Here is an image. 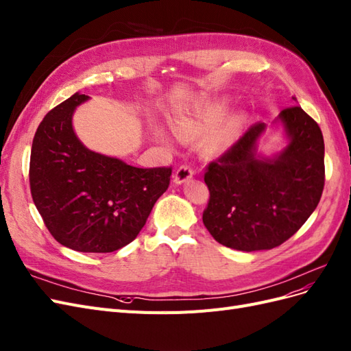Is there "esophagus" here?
Wrapping results in <instances>:
<instances>
[{"instance_id":"1","label":"esophagus","mask_w":351,"mask_h":351,"mask_svg":"<svg viewBox=\"0 0 351 351\" xmlns=\"http://www.w3.org/2000/svg\"><path fill=\"white\" fill-rule=\"evenodd\" d=\"M192 175H194V171H192V167L188 166V165H182V166L178 169L176 173H175V179H173L175 184L180 185V184L186 182L188 179L192 178Z\"/></svg>"}]
</instances>
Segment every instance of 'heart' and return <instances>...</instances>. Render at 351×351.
Instances as JSON below:
<instances>
[{
	"label": "heart",
	"instance_id": "obj_1",
	"mask_svg": "<svg viewBox=\"0 0 351 351\" xmlns=\"http://www.w3.org/2000/svg\"><path fill=\"white\" fill-rule=\"evenodd\" d=\"M223 112H224V106L221 104L211 105L192 117H182V118L175 119L172 122V128L179 138L182 140L195 138L204 131H207L208 128H211L213 125H216V123L221 119ZM239 125H241L239 118H232L220 130L217 137L214 138V145L221 147V145L229 144L233 140L237 130H239ZM157 137L160 140H165V135L160 131L157 132Z\"/></svg>",
	"mask_w": 351,
	"mask_h": 351
}]
</instances>
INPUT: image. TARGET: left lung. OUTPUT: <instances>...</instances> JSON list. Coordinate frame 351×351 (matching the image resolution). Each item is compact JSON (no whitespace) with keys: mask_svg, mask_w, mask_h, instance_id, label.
I'll use <instances>...</instances> for the list:
<instances>
[{"mask_svg":"<svg viewBox=\"0 0 351 351\" xmlns=\"http://www.w3.org/2000/svg\"><path fill=\"white\" fill-rule=\"evenodd\" d=\"M289 144L273 159L256 154L265 131L258 122L207 166L210 191L202 221L219 243L237 251L273 250L295 234L321 199L325 184L324 137L300 106L277 118Z\"/></svg>","mask_w":351,"mask_h":351,"instance_id":"8db88e82","label":"left lung"}]
</instances>
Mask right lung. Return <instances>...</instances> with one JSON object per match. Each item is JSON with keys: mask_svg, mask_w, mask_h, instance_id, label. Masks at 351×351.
<instances>
[{"mask_svg": "<svg viewBox=\"0 0 351 351\" xmlns=\"http://www.w3.org/2000/svg\"><path fill=\"white\" fill-rule=\"evenodd\" d=\"M74 93L49 110L32 144L33 202L56 242L106 254L131 243L171 184L172 167L141 169L88 150L73 130Z\"/></svg>", "mask_w": 351, "mask_h": 351, "instance_id": "1", "label": "right lung"}]
</instances>
